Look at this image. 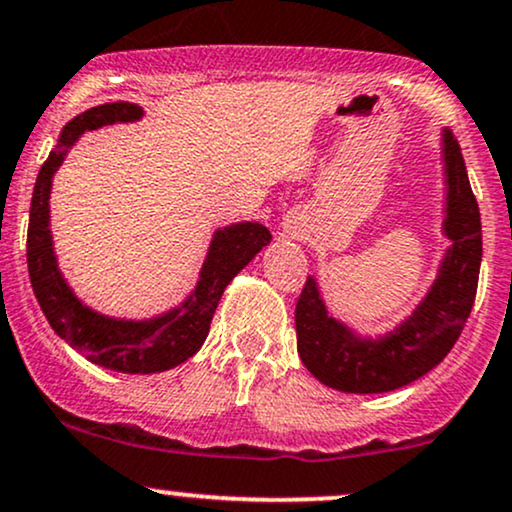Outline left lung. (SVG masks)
<instances>
[{
  "mask_svg": "<svg viewBox=\"0 0 512 512\" xmlns=\"http://www.w3.org/2000/svg\"><path fill=\"white\" fill-rule=\"evenodd\" d=\"M443 236L451 240L439 274L410 317L377 338L331 317L315 276L295 305L298 353L310 374L343 393H386L412 384L451 353L463 334L477 295L482 264V219L474 200L465 159L453 133H441Z\"/></svg>",
  "mask_w": 512,
  "mask_h": 512,
  "instance_id": "8db88e82",
  "label": "left lung"
}]
</instances>
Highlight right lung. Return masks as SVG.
<instances>
[{
	"label": "right lung",
	"instance_id": "1",
	"mask_svg": "<svg viewBox=\"0 0 512 512\" xmlns=\"http://www.w3.org/2000/svg\"><path fill=\"white\" fill-rule=\"evenodd\" d=\"M143 114V107L138 104L109 102L66 123L59 133L57 147L49 152L35 181L28 224L30 283L54 334L95 365L123 374L166 372L193 357L205 343L226 286L272 240V233L260 221H238L214 231L195 288L181 305L157 317H109L85 305L66 283L54 252L49 229L52 178L85 131H97L112 123L140 121Z\"/></svg>",
	"mask_w": 512,
	"mask_h": 512
}]
</instances>
